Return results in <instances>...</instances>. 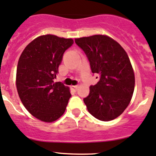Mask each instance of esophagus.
<instances>
[{
    "instance_id": "esophagus-1",
    "label": "esophagus",
    "mask_w": 156,
    "mask_h": 156,
    "mask_svg": "<svg viewBox=\"0 0 156 156\" xmlns=\"http://www.w3.org/2000/svg\"><path fill=\"white\" fill-rule=\"evenodd\" d=\"M70 88H71V89H74L75 91H76V90L78 89L79 86H70Z\"/></svg>"
}]
</instances>
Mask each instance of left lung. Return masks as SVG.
I'll return each mask as SVG.
<instances>
[{"label": "left lung", "instance_id": "1", "mask_svg": "<svg viewBox=\"0 0 156 156\" xmlns=\"http://www.w3.org/2000/svg\"><path fill=\"white\" fill-rule=\"evenodd\" d=\"M75 43L87 55L91 72L99 76L83 99L88 111L98 119L111 121L124 112L134 93L135 77L128 54L107 35L76 38Z\"/></svg>", "mask_w": 156, "mask_h": 156}]
</instances>
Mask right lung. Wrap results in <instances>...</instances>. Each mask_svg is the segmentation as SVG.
I'll return each instance as SVG.
<instances>
[{"label": "right lung", "instance_id": "right-lung-1", "mask_svg": "<svg viewBox=\"0 0 156 156\" xmlns=\"http://www.w3.org/2000/svg\"><path fill=\"white\" fill-rule=\"evenodd\" d=\"M73 43L72 38L42 35L32 41L19 57L17 91L26 110L41 121L52 122L66 110L70 89L54 80L64 52Z\"/></svg>", "mask_w": 156, "mask_h": 156}]
</instances>
